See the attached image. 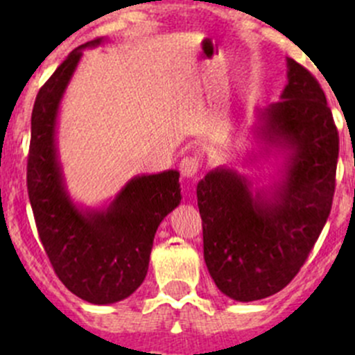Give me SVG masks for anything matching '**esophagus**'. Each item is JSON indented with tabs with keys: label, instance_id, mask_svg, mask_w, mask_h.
<instances>
[{
	"label": "esophagus",
	"instance_id": "34e87169",
	"mask_svg": "<svg viewBox=\"0 0 355 355\" xmlns=\"http://www.w3.org/2000/svg\"><path fill=\"white\" fill-rule=\"evenodd\" d=\"M178 170H180L182 177L194 178L200 170L199 157L198 156H185L184 159L180 161V166H178Z\"/></svg>",
	"mask_w": 355,
	"mask_h": 355
}]
</instances>
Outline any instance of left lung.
Returning <instances> with one entry per match:
<instances>
[{"label":"left lung","instance_id":"obj_1","mask_svg":"<svg viewBox=\"0 0 355 355\" xmlns=\"http://www.w3.org/2000/svg\"><path fill=\"white\" fill-rule=\"evenodd\" d=\"M288 84L278 103L257 111L263 141L288 149L285 171L271 191L227 168L198 184L204 261L216 287L250 302L280 292L316 244L335 194L338 130L320 82L287 60Z\"/></svg>","mask_w":355,"mask_h":355}]
</instances>
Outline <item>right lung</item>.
<instances>
[{
    "label": "right lung",
    "mask_w": 355,
    "mask_h": 355,
    "mask_svg": "<svg viewBox=\"0 0 355 355\" xmlns=\"http://www.w3.org/2000/svg\"><path fill=\"white\" fill-rule=\"evenodd\" d=\"M75 48L39 89L32 110L27 191L35 227L62 284L91 304L127 299L148 275L155 234L180 204V173L141 175L125 185L106 209L80 211L65 191L56 153V116L82 51Z\"/></svg>",
    "instance_id": "add662e5"
}]
</instances>
